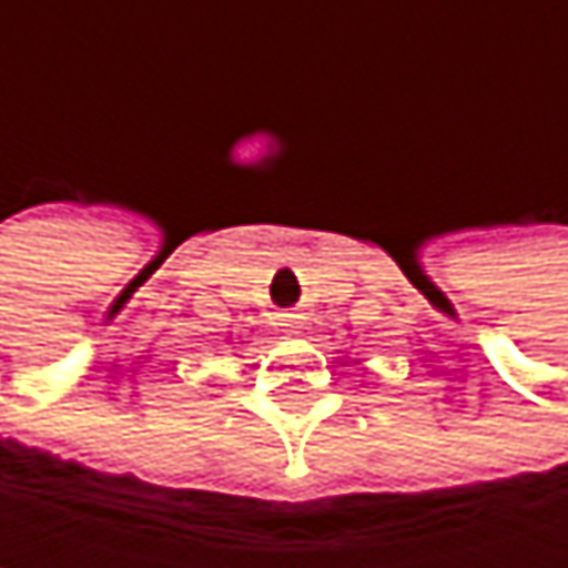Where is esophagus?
Here are the masks:
<instances>
[{"instance_id": "obj_1", "label": "esophagus", "mask_w": 568, "mask_h": 568, "mask_svg": "<svg viewBox=\"0 0 568 568\" xmlns=\"http://www.w3.org/2000/svg\"><path fill=\"white\" fill-rule=\"evenodd\" d=\"M302 315H292V312H285V315H280V325H283V332H298L302 328V322H298Z\"/></svg>"}]
</instances>
